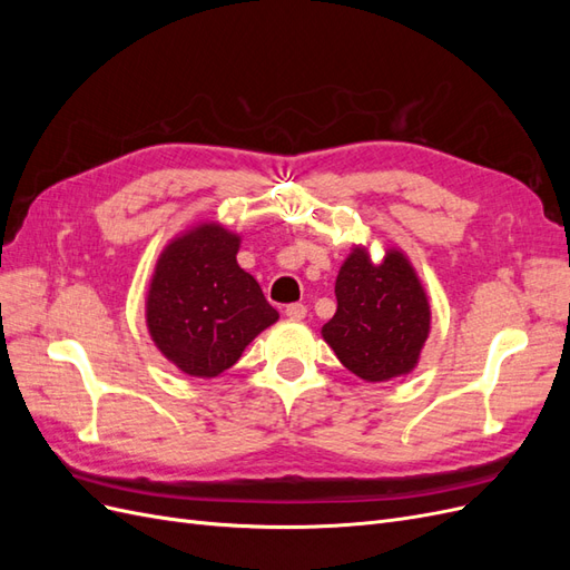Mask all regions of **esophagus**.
<instances>
[{"mask_svg":"<svg viewBox=\"0 0 570 570\" xmlns=\"http://www.w3.org/2000/svg\"><path fill=\"white\" fill-rule=\"evenodd\" d=\"M285 316L289 321H304L306 318V306L304 304H289V306H285Z\"/></svg>","mask_w":570,"mask_h":570,"instance_id":"34e87169","label":"esophagus"}]
</instances>
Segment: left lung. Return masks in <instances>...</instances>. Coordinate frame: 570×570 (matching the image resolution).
I'll return each instance as SVG.
<instances>
[{"label": "left lung", "mask_w": 570, "mask_h": 570, "mask_svg": "<svg viewBox=\"0 0 570 570\" xmlns=\"http://www.w3.org/2000/svg\"><path fill=\"white\" fill-rule=\"evenodd\" d=\"M337 312L321 327L342 366L366 383H387L419 366L430 335V302L402 249H385L373 264L354 245L335 281Z\"/></svg>", "instance_id": "left-lung-1"}]
</instances>
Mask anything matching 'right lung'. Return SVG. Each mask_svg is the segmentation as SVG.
<instances>
[{
	"mask_svg": "<svg viewBox=\"0 0 570 570\" xmlns=\"http://www.w3.org/2000/svg\"><path fill=\"white\" fill-rule=\"evenodd\" d=\"M243 237L204 220L170 239L147 289V331L178 371L216 377L278 321L262 287L237 264Z\"/></svg>",
	"mask_w": 570,
	"mask_h": 570,
	"instance_id": "obj_1",
	"label": "right lung"
}]
</instances>
